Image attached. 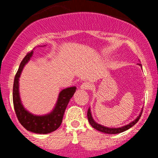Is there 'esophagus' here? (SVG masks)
<instances>
[{
    "label": "esophagus",
    "mask_w": 158,
    "mask_h": 158,
    "mask_svg": "<svg viewBox=\"0 0 158 158\" xmlns=\"http://www.w3.org/2000/svg\"><path fill=\"white\" fill-rule=\"evenodd\" d=\"M89 88H90V85H89V83H87V82H83V83L80 85V89H82V90H87V89H89Z\"/></svg>",
    "instance_id": "esophagus-1"
}]
</instances>
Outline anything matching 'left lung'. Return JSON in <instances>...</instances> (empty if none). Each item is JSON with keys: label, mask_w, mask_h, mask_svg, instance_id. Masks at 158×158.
I'll return each instance as SVG.
<instances>
[{"label": "left lung", "mask_w": 158, "mask_h": 158, "mask_svg": "<svg viewBox=\"0 0 158 158\" xmlns=\"http://www.w3.org/2000/svg\"><path fill=\"white\" fill-rule=\"evenodd\" d=\"M138 65L141 66V64H140V63H138ZM141 114H142V110H141V113H140L139 115L137 117L136 119H135L133 122H130L128 125H125V126H123V127H121V128H108V127L103 126V125H99V124H98L97 122H95L92 116V113H91L90 108H89L88 111H87V117H88V120H89V124L92 125V128H94L95 129H96V130L99 131L103 132V133L110 134V135H111V134H119V133H121V132L125 131H127L128 129L131 128V127H133L134 125H135V124L138 122V120H139L140 118H141Z\"/></svg>", "instance_id": "8db88e82"}]
</instances>
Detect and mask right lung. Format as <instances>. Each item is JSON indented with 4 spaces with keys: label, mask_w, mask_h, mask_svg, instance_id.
<instances>
[{
    "label": "right lung",
    "mask_w": 158,
    "mask_h": 158,
    "mask_svg": "<svg viewBox=\"0 0 158 158\" xmlns=\"http://www.w3.org/2000/svg\"><path fill=\"white\" fill-rule=\"evenodd\" d=\"M33 53V51H31L27 54L20 63L19 69L16 73L13 86V102L17 119L23 128L33 133L44 135L54 131L60 126L65 110L69 102L70 98L74 95L76 87L73 86L63 89L59 94L55 107L49 114L36 115L25 109L21 102L19 93V78L21 75L23 67L30 61Z\"/></svg>",
    "instance_id": "add662e5"
}]
</instances>
